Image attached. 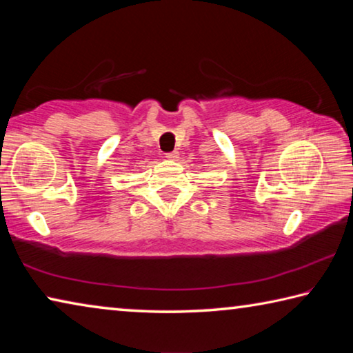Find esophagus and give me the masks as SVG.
<instances>
[{
	"instance_id": "34e87169",
	"label": "esophagus",
	"mask_w": 353,
	"mask_h": 353,
	"mask_svg": "<svg viewBox=\"0 0 353 353\" xmlns=\"http://www.w3.org/2000/svg\"><path fill=\"white\" fill-rule=\"evenodd\" d=\"M165 157H166V159H168V160H177V159H179V152H177V151H172V152H168V154H166V155H165Z\"/></svg>"
}]
</instances>
